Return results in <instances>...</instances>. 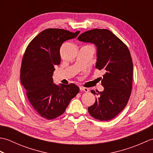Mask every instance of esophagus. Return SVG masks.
<instances>
[{"mask_svg":"<svg viewBox=\"0 0 153 153\" xmlns=\"http://www.w3.org/2000/svg\"><path fill=\"white\" fill-rule=\"evenodd\" d=\"M79 89L81 91H83L85 92H88L89 91V89L86 88V87H80Z\"/></svg>","mask_w":153,"mask_h":153,"instance_id":"obj_1","label":"esophagus"}]
</instances>
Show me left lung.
<instances>
[{
  "label": "left lung",
  "instance_id": "8db88e82",
  "mask_svg": "<svg viewBox=\"0 0 153 153\" xmlns=\"http://www.w3.org/2000/svg\"><path fill=\"white\" fill-rule=\"evenodd\" d=\"M77 39L95 45V66L105 71L101 78L104 91L96 93L91 90L97 98L88 111L100 121L112 120L125 108L131 93L133 62L130 52L118 37L106 29L85 31Z\"/></svg>",
  "mask_w": 153,
  "mask_h": 153
}]
</instances>
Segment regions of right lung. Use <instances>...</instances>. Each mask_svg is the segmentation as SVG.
<instances>
[{
    "instance_id": "right-lung-1",
    "label": "right lung",
    "mask_w": 153,
    "mask_h": 153,
    "mask_svg": "<svg viewBox=\"0 0 153 153\" xmlns=\"http://www.w3.org/2000/svg\"><path fill=\"white\" fill-rule=\"evenodd\" d=\"M79 33V31L72 33L62 29H47L30 42L25 51L20 69L21 83L35 111L47 120L62 114L79 91L74 83L58 85L53 79L54 66L60 63L62 44Z\"/></svg>"
}]
</instances>
